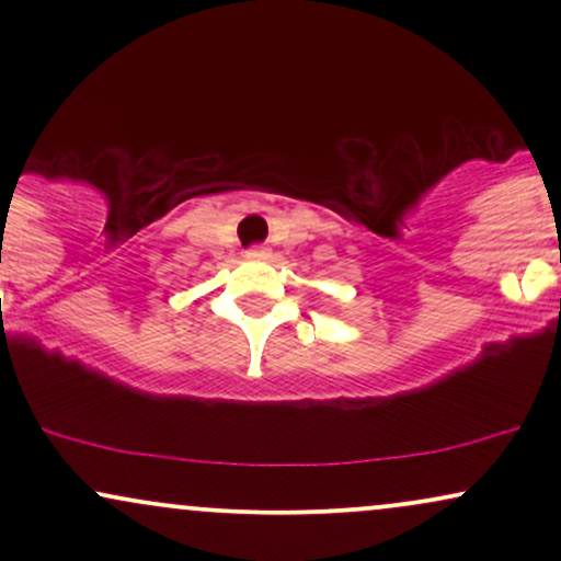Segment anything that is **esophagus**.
<instances>
[{
  "label": "esophagus",
  "mask_w": 561,
  "mask_h": 561,
  "mask_svg": "<svg viewBox=\"0 0 561 561\" xmlns=\"http://www.w3.org/2000/svg\"><path fill=\"white\" fill-rule=\"evenodd\" d=\"M250 259H266L268 255V248H263V244H253V248L248 250Z\"/></svg>",
  "instance_id": "34e87169"
}]
</instances>
